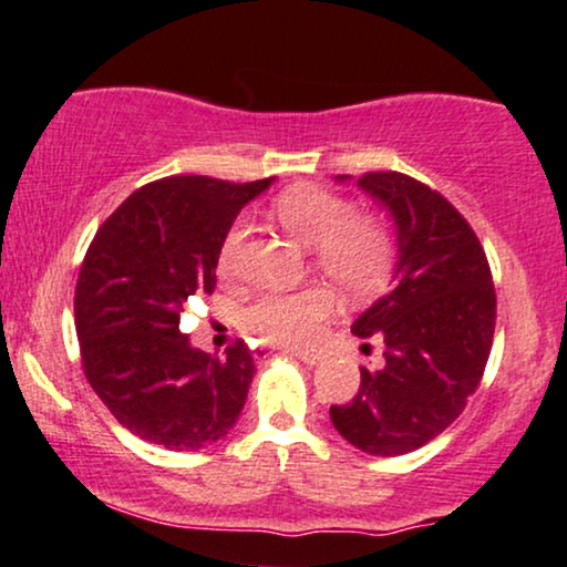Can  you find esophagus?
<instances>
[{
	"instance_id": "34e87169",
	"label": "esophagus",
	"mask_w": 567,
	"mask_h": 567,
	"mask_svg": "<svg viewBox=\"0 0 567 567\" xmlns=\"http://www.w3.org/2000/svg\"><path fill=\"white\" fill-rule=\"evenodd\" d=\"M290 352L292 358H298L300 362H306V365H319V362L323 360L321 352H313V350H285Z\"/></svg>"
}]
</instances>
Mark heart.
I'll list each match as a JSON object with an SVG mask.
<instances>
[{
  "mask_svg": "<svg viewBox=\"0 0 567 567\" xmlns=\"http://www.w3.org/2000/svg\"><path fill=\"white\" fill-rule=\"evenodd\" d=\"M277 223L311 248L316 269L339 290L362 296L373 290L389 271L391 236L373 217L354 215L350 199L319 186H296L275 199ZM246 246V225L236 223L220 246V275L238 269ZM329 290L306 288L298 292H267L244 308L240 323L251 334L275 344L311 342L319 323L331 313Z\"/></svg>",
  "mask_w": 567,
  "mask_h": 567,
  "instance_id": "1",
  "label": "heart"
}]
</instances>
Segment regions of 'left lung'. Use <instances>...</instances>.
<instances>
[{
    "mask_svg": "<svg viewBox=\"0 0 567 567\" xmlns=\"http://www.w3.org/2000/svg\"><path fill=\"white\" fill-rule=\"evenodd\" d=\"M350 176H337L347 181ZM358 186L394 220L391 288L352 323L383 339L352 402L331 406L337 433L371 456H402L441 435L477 391L495 334V288L470 223L404 173H365Z\"/></svg>",
    "mask_w": 567,
    "mask_h": 567,
    "instance_id": "obj_1",
    "label": "left lung"
}]
</instances>
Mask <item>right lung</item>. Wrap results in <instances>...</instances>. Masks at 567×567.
Masks as SVG:
<instances>
[{"label":"right lung","instance_id":"add662e5","mask_svg":"<svg viewBox=\"0 0 567 567\" xmlns=\"http://www.w3.org/2000/svg\"><path fill=\"white\" fill-rule=\"evenodd\" d=\"M275 178L171 176L142 186L97 228L74 290L82 371L113 417L171 451L213 446L236 425L254 379L238 339L223 358L192 347L181 313L215 290L225 233Z\"/></svg>","mask_w":567,"mask_h":567}]
</instances>
